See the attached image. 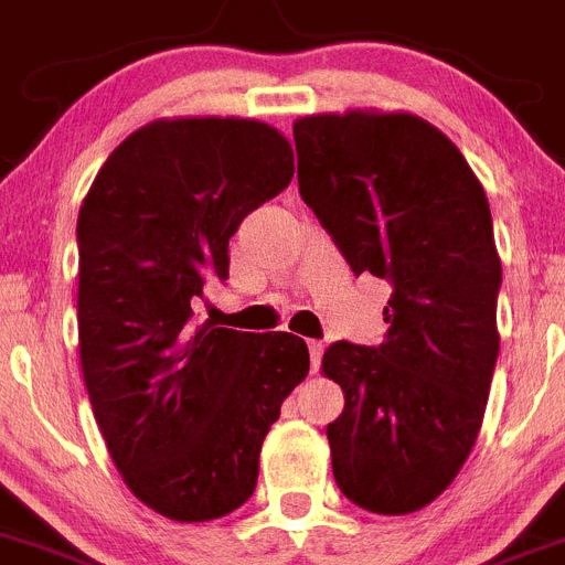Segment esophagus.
Segmentation results:
<instances>
[{
    "mask_svg": "<svg viewBox=\"0 0 565 565\" xmlns=\"http://www.w3.org/2000/svg\"><path fill=\"white\" fill-rule=\"evenodd\" d=\"M320 358H323V343L320 340H309V365H312V371L320 369Z\"/></svg>",
    "mask_w": 565,
    "mask_h": 565,
    "instance_id": "esophagus-1",
    "label": "esophagus"
}]
</instances>
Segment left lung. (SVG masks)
<instances>
[{"label": "left lung", "instance_id": "left-lung-1", "mask_svg": "<svg viewBox=\"0 0 565 565\" xmlns=\"http://www.w3.org/2000/svg\"><path fill=\"white\" fill-rule=\"evenodd\" d=\"M298 191L354 276L391 284L380 345L338 340L323 374L340 492L377 515L428 507L459 476L498 360L501 258L484 188L436 126L408 111L295 120Z\"/></svg>", "mask_w": 565, "mask_h": 565}]
</instances>
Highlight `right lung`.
<instances>
[{"instance_id": "obj_1", "label": "right lung", "mask_w": 565, "mask_h": 565, "mask_svg": "<svg viewBox=\"0 0 565 565\" xmlns=\"http://www.w3.org/2000/svg\"><path fill=\"white\" fill-rule=\"evenodd\" d=\"M292 146L245 118L154 120L100 166L78 213V352L126 487L182 523L238 510L309 349L289 332L194 327L227 242L292 180Z\"/></svg>"}]
</instances>
